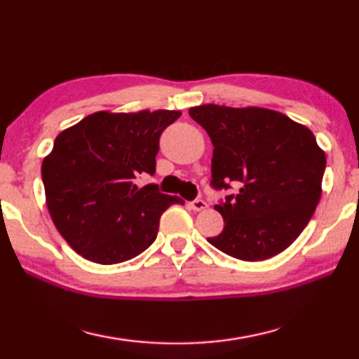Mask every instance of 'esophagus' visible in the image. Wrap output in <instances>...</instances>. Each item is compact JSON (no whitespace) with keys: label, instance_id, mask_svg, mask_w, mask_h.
<instances>
[{"label":"esophagus","instance_id":"obj_1","mask_svg":"<svg viewBox=\"0 0 359 359\" xmlns=\"http://www.w3.org/2000/svg\"><path fill=\"white\" fill-rule=\"evenodd\" d=\"M189 208L194 211H202L205 208H208V203L205 200H194V202L189 203Z\"/></svg>","mask_w":359,"mask_h":359}]
</instances>
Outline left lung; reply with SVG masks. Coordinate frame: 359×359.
Listing matches in <instances>:
<instances>
[{
	"instance_id": "obj_1",
	"label": "left lung",
	"mask_w": 359,
	"mask_h": 359,
	"mask_svg": "<svg viewBox=\"0 0 359 359\" xmlns=\"http://www.w3.org/2000/svg\"><path fill=\"white\" fill-rule=\"evenodd\" d=\"M189 115L211 138V186L238 187L215 206L224 230L208 243L244 262L280 254L297 240L322 197L325 151L306 126L260 107L206 104Z\"/></svg>"
}]
</instances>
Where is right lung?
Here are the masks:
<instances>
[{
    "instance_id": "obj_1",
    "label": "right lung",
    "mask_w": 359,
    "mask_h": 359,
    "mask_svg": "<svg viewBox=\"0 0 359 359\" xmlns=\"http://www.w3.org/2000/svg\"><path fill=\"white\" fill-rule=\"evenodd\" d=\"M180 110L96 111L60 132L42 161L46 203L60 235L83 259L115 265L154 243L159 219L184 200L148 184L163 129Z\"/></svg>"
}]
</instances>
